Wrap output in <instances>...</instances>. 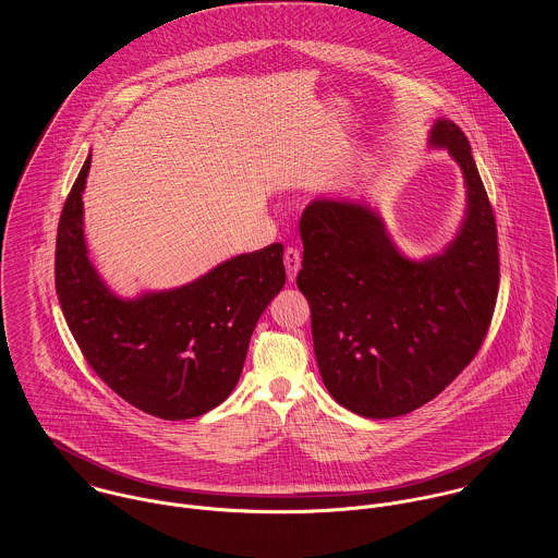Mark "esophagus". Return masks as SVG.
I'll return each mask as SVG.
<instances>
[{
	"instance_id": "obj_1",
	"label": "esophagus",
	"mask_w": 558,
	"mask_h": 558,
	"mask_svg": "<svg viewBox=\"0 0 558 558\" xmlns=\"http://www.w3.org/2000/svg\"><path fill=\"white\" fill-rule=\"evenodd\" d=\"M283 262H286V270H288V281L294 283L296 275L301 270V251L294 246H288L283 253Z\"/></svg>"
}]
</instances>
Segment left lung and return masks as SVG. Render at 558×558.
<instances>
[{
  "label": "left lung",
  "instance_id": "obj_1",
  "mask_svg": "<svg viewBox=\"0 0 558 558\" xmlns=\"http://www.w3.org/2000/svg\"><path fill=\"white\" fill-rule=\"evenodd\" d=\"M429 148L462 169L466 210L440 253L403 255L367 204L314 199L301 217L299 290L326 391L367 418L408 414L445 391L475 359L498 294L494 213L466 135L447 118Z\"/></svg>",
  "mask_w": 558,
  "mask_h": 558
}]
</instances>
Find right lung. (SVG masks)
<instances>
[{"label": "right lung", "mask_w": 558, "mask_h": 558, "mask_svg": "<svg viewBox=\"0 0 558 558\" xmlns=\"http://www.w3.org/2000/svg\"><path fill=\"white\" fill-rule=\"evenodd\" d=\"M92 155L64 204L56 290L66 324L98 378L165 421L199 416L234 391L255 324L286 283L283 244L242 253L199 279L122 299L87 257L83 191Z\"/></svg>", "instance_id": "right-lung-1"}]
</instances>
